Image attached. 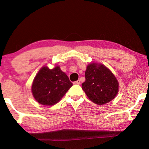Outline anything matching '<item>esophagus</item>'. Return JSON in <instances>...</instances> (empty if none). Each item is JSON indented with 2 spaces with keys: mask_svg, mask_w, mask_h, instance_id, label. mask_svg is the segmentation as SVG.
Segmentation results:
<instances>
[{
  "mask_svg": "<svg viewBox=\"0 0 149 149\" xmlns=\"http://www.w3.org/2000/svg\"><path fill=\"white\" fill-rule=\"evenodd\" d=\"M73 84H80V80H77V81H76V82H73Z\"/></svg>",
  "mask_w": 149,
  "mask_h": 149,
  "instance_id": "obj_1",
  "label": "esophagus"
}]
</instances>
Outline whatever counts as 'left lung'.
Masks as SVG:
<instances>
[{"mask_svg": "<svg viewBox=\"0 0 149 149\" xmlns=\"http://www.w3.org/2000/svg\"><path fill=\"white\" fill-rule=\"evenodd\" d=\"M82 89L93 103L103 105L110 102L117 95L118 82L114 74L104 65L91 63L85 71Z\"/></svg>", "mask_w": 149, "mask_h": 149, "instance_id": "8db88e82", "label": "left lung"}]
</instances>
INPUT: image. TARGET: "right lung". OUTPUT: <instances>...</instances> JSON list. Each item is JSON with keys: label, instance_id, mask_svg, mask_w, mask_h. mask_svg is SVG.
<instances>
[{"label": "right lung", "instance_id": "right-lung-1", "mask_svg": "<svg viewBox=\"0 0 149 149\" xmlns=\"http://www.w3.org/2000/svg\"><path fill=\"white\" fill-rule=\"evenodd\" d=\"M72 85L58 66L52 69L43 67L33 80L32 93L39 104L52 106L60 101Z\"/></svg>", "mask_w": 149, "mask_h": 149}]
</instances>
